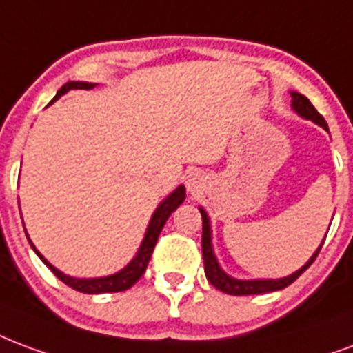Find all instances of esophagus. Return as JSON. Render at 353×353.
I'll use <instances>...</instances> for the list:
<instances>
[{"label":"esophagus","mask_w":353,"mask_h":353,"mask_svg":"<svg viewBox=\"0 0 353 353\" xmlns=\"http://www.w3.org/2000/svg\"><path fill=\"white\" fill-rule=\"evenodd\" d=\"M203 174L202 172H198V170H194V172H189V176H187V179H185V183H187V189L192 190V192H196V190H200L203 187Z\"/></svg>","instance_id":"1"}]
</instances>
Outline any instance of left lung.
<instances>
[{"mask_svg": "<svg viewBox=\"0 0 353 353\" xmlns=\"http://www.w3.org/2000/svg\"><path fill=\"white\" fill-rule=\"evenodd\" d=\"M292 108L299 114V116L307 117L310 121H314L320 127L327 130V123H325V119H323L318 110H316L312 103H310L309 99L301 93H296V91H292ZM202 213V254H203V268H205V276H208V281H210L216 290H221L224 294H230V296H254V294H268V292H275V290H283L286 286L296 281L297 276L301 275L303 271L309 270V265L316 260L318 256V252L322 249V245L318 247L312 258H310L309 262L303 265L301 270H297L296 273H292L290 276H284V279H273V281H237V279H232L224 273L221 268H219V263H216V258L213 254V249H211V230H210V219H208V213L203 210H200Z\"/></svg>", "mask_w": 353, "mask_h": 353, "instance_id": "1", "label": "left lung"}]
</instances>
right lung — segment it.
<instances>
[{
    "instance_id": "right-lung-1",
    "label": "right lung",
    "mask_w": 353,
    "mask_h": 353,
    "mask_svg": "<svg viewBox=\"0 0 353 353\" xmlns=\"http://www.w3.org/2000/svg\"><path fill=\"white\" fill-rule=\"evenodd\" d=\"M93 88V83H88V82H67L61 88V90L57 91V95L54 97V101L59 99V97L67 93L69 90H91ZM52 101V103H54ZM50 103V104H52ZM185 200V187H177L172 194H170L166 200H164L157 211L153 213L151 216V223L148 226V232H145V237H143L142 241V247L138 250V254L134 256V260L123 268V270L116 273V275H110V276H101V279H72L69 275H63L61 271L56 270L52 263H48L41 256V252H39L33 245V250L37 252L39 258L43 260L48 268L52 270V273L65 283L67 286H70L72 290H77V292H82V294H106V292H123V290H129L132 284L137 283L138 279L145 273V268H148V263H150V258L153 254V249H155L157 245V239H159V234H161V230L163 226L166 224L168 221V216L174 213V211L181 205V202ZM31 243V241H30Z\"/></svg>"
}]
</instances>
